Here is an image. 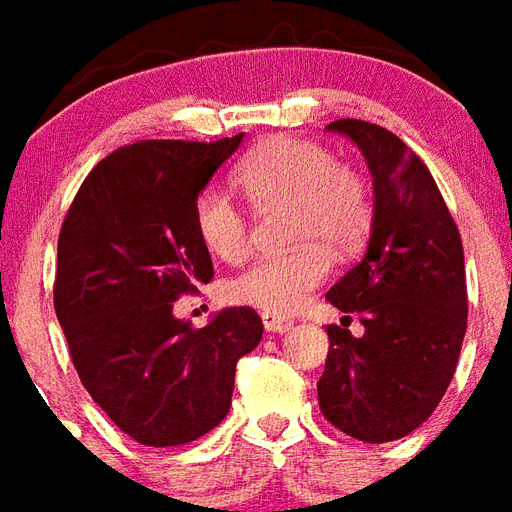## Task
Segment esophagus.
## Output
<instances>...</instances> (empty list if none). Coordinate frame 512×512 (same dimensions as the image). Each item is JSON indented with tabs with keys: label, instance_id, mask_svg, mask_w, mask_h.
<instances>
[{
	"label": "esophagus",
	"instance_id": "1",
	"mask_svg": "<svg viewBox=\"0 0 512 512\" xmlns=\"http://www.w3.org/2000/svg\"><path fill=\"white\" fill-rule=\"evenodd\" d=\"M290 325H293V320H290V317H285V314L263 312V328H266L268 333H285V331H290Z\"/></svg>",
	"mask_w": 512,
	"mask_h": 512
}]
</instances>
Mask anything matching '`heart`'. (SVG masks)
<instances>
[{"label":"heart","instance_id":"heart-1","mask_svg":"<svg viewBox=\"0 0 512 512\" xmlns=\"http://www.w3.org/2000/svg\"><path fill=\"white\" fill-rule=\"evenodd\" d=\"M238 184L257 208L290 203L295 252L260 257L225 282V301L285 314L323 285L333 255H350L372 227L369 189L355 170L336 165L320 143L290 135L263 140L238 165ZM195 230L208 252L238 263L249 249V219L225 189L208 187L195 200Z\"/></svg>","mask_w":512,"mask_h":512}]
</instances>
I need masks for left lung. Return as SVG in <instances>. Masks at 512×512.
Masks as SVG:
<instances>
[{
	"label": "left lung",
	"instance_id": "obj_1",
	"mask_svg": "<svg viewBox=\"0 0 512 512\" xmlns=\"http://www.w3.org/2000/svg\"><path fill=\"white\" fill-rule=\"evenodd\" d=\"M372 170L366 255L325 293L358 312L363 336L328 325L320 410L363 442L407 437L437 410L467 333V276L458 227L429 168L391 130L358 119L328 124Z\"/></svg>",
	"mask_w": 512,
	"mask_h": 512
}]
</instances>
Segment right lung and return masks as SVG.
Segmentation results:
<instances>
[{"mask_svg": "<svg viewBox=\"0 0 512 512\" xmlns=\"http://www.w3.org/2000/svg\"><path fill=\"white\" fill-rule=\"evenodd\" d=\"M233 138L140 140L116 149L78 189L56 252L54 306L75 372L105 415L149 448H173L222 423L236 363L263 336L249 306L192 328L173 301L214 276L195 200Z\"/></svg>", "mask_w": 512, "mask_h": 512, "instance_id": "1", "label": "right lung"}]
</instances>
